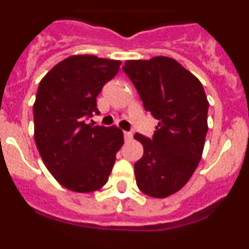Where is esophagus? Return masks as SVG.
Listing matches in <instances>:
<instances>
[{"label":"esophagus","instance_id":"34e87169","mask_svg":"<svg viewBox=\"0 0 249 249\" xmlns=\"http://www.w3.org/2000/svg\"><path fill=\"white\" fill-rule=\"evenodd\" d=\"M131 138H133V134L129 133V131H124V139L125 141H130Z\"/></svg>","mask_w":249,"mask_h":249}]
</instances>
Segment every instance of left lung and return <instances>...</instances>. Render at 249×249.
Returning a JSON list of instances; mask_svg holds the SVG:
<instances>
[{
  "instance_id": "8db88e82",
  "label": "left lung",
  "mask_w": 249,
  "mask_h": 249,
  "mask_svg": "<svg viewBox=\"0 0 249 249\" xmlns=\"http://www.w3.org/2000/svg\"><path fill=\"white\" fill-rule=\"evenodd\" d=\"M143 101L160 121L153 139L134 138L144 153L134 164L143 194L164 199L182 189L197 168L208 133L209 101L197 77L168 57L126 60L123 67Z\"/></svg>"
}]
</instances>
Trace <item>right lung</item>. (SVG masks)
Instances as JSON below:
<instances>
[{"label": "right lung", "mask_w": 249, "mask_h": 249, "mask_svg": "<svg viewBox=\"0 0 249 249\" xmlns=\"http://www.w3.org/2000/svg\"><path fill=\"white\" fill-rule=\"evenodd\" d=\"M121 62L95 55H71L40 81L34 102V138L52 176L74 192H93L105 186L123 131L86 124L99 114L96 97L119 72Z\"/></svg>", "instance_id": "right-lung-1"}]
</instances>
